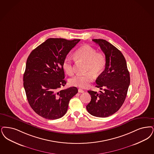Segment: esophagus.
I'll list each match as a JSON object with an SVG mask.
<instances>
[{
	"mask_svg": "<svg viewBox=\"0 0 154 154\" xmlns=\"http://www.w3.org/2000/svg\"><path fill=\"white\" fill-rule=\"evenodd\" d=\"M78 92L79 93H84V91H83V90H82V89H79V90H78Z\"/></svg>",
	"mask_w": 154,
	"mask_h": 154,
	"instance_id": "obj_1",
	"label": "esophagus"
}]
</instances>
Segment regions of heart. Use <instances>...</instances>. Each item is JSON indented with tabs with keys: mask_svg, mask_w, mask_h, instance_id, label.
<instances>
[{
	"mask_svg": "<svg viewBox=\"0 0 154 154\" xmlns=\"http://www.w3.org/2000/svg\"><path fill=\"white\" fill-rule=\"evenodd\" d=\"M74 58L80 62L86 63L85 72L84 75H76L69 80L72 86L86 88L93 80V75H98L104 70L106 60L104 53L97 51L92 46L84 45L81 46L74 53ZM62 68L66 74L71 75L73 74V59L66 57L62 62Z\"/></svg>",
	"mask_w": 154,
	"mask_h": 154,
	"instance_id": "obj_1",
	"label": "heart"
}]
</instances>
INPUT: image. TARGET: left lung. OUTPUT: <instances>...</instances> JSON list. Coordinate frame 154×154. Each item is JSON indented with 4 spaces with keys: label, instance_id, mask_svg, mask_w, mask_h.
<instances>
[{
    "label": "left lung",
    "instance_id": "1",
    "mask_svg": "<svg viewBox=\"0 0 154 154\" xmlns=\"http://www.w3.org/2000/svg\"><path fill=\"white\" fill-rule=\"evenodd\" d=\"M106 57L104 70L96 80V87L103 92H88L91 96L88 112L96 117H106L116 112L126 98L130 84L129 73L122 52L106 40L94 39Z\"/></svg>",
    "mask_w": 154,
    "mask_h": 154
}]
</instances>
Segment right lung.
Here are the masks:
<instances>
[{
	"mask_svg": "<svg viewBox=\"0 0 154 154\" xmlns=\"http://www.w3.org/2000/svg\"><path fill=\"white\" fill-rule=\"evenodd\" d=\"M80 39L49 38L33 50L27 58L23 86L31 108L49 120L62 117L70 100L78 92L76 87L60 90L66 84L62 62Z\"/></svg>",
	"mask_w": 154,
	"mask_h": 154,
	"instance_id": "right-lung-1",
	"label": "right lung"
}]
</instances>
